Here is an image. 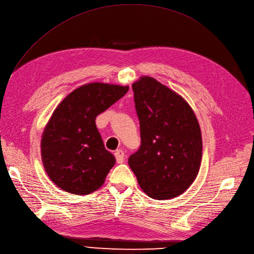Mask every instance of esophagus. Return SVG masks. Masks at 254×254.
<instances>
[{"mask_svg": "<svg viewBox=\"0 0 254 254\" xmlns=\"http://www.w3.org/2000/svg\"><path fill=\"white\" fill-rule=\"evenodd\" d=\"M114 156H115L116 162H117L118 164L124 163V160H125V152H124L123 149H117V150L115 151V153H114Z\"/></svg>", "mask_w": 254, "mask_h": 254, "instance_id": "34e87169", "label": "esophagus"}]
</instances>
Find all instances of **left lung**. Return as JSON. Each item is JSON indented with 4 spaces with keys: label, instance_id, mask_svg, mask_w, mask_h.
I'll return each instance as SVG.
<instances>
[{
    "label": "left lung",
    "instance_id": "8db88e82",
    "mask_svg": "<svg viewBox=\"0 0 254 254\" xmlns=\"http://www.w3.org/2000/svg\"><path fill=\"white\" fill-rule=\"evenodd\" d=\"M141 145L128 165L139 186L153 199H169L189 188L199 171L201 131L182 96L150 76L131 86Z\"/></svg>",
    "mask_w": 254,
    "mask_h": 254
}]
</instances>
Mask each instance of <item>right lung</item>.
<instances>
[{
    "label": "right lung",
    "mask_w": 254,
    "mask_h": 254,
    "mask_svg": "<svg viewBox=\"0 0 254 254\" xmlns=\"http://www.w3.org/2000/svg\"><path fill=\"white\" fill-rule=\"evenodd\" d=\"M128 91V86L90 83L66 96L43 131L41 158L50 179L60 189L90 194L104 184L115 164L105 148L95 118Z\"/></svg>",
    "instance_id": "1"
}]
</instances>
